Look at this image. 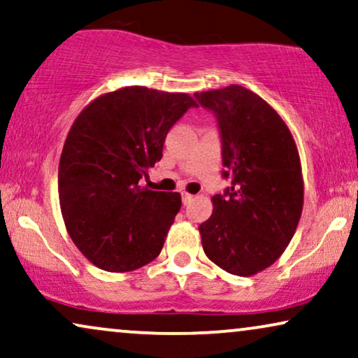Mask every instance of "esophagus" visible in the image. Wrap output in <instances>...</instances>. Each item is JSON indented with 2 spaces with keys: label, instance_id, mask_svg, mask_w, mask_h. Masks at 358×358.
<instances>
[{
  "label": "esophagus",
  "instance_id": "obj_1",
  "mask_svg": "<svg viewBox=\"0 0 358 358\" xmlns=\"http://www.w3.org/2000/svg\"><path fill=\"white\" fill-rule=\"evenodd\" d=\"M182 198H183V204H188V203L192 201V199H193V194H189V193H182Z\"/></svg>",
  "mask_w": 358,
  "mask_h": 358
}]
</instances>
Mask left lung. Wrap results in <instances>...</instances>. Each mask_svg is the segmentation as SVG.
Listing matches in <instances>:
<instances>
[{
  "label": "left lung",
  "instance_id": "1",
  "mask_svg": "<svg viewBox=\"0 0 358 358\" xmlns=\"http://www.w3.org/2000/svg\"><path fill=\"white\" fill-rule=\"evenodd\" d=\"M216 117L222 178L199 224L204 254L232 275L250 276L283 254L303 209V176L287 124L259 94L239 85L194 93Z\"/></svg>",
  "mask_w": 358,
  "mask_h": 358
}]
</instances>
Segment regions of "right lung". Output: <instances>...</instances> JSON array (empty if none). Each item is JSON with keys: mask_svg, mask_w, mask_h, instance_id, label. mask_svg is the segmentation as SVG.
I'll use <instances>...</instances> for the list:
<instances>
[{"mask_svg": "<svg viewBox=\"0 0 358 358\" xmlns=\"http://www.w3.org/2000/svg\"><path fill=\"white\" fill-rule=\"evenodd\" d=\"M189 108L196 103L185 93L127 87L75 119L59 165L62 216L75 245L101 270L131 271L160 254L182 196L150 192L141 180Z\"/></svg>", "mask_w": 358, "mask_h": 358, "instance_id": "right-lung-1", "label": "right lung"}]
</instances>
